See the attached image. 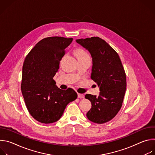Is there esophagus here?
Here are the masks:
<instances>
[{
	"label": "esophagus",
	"mask_w": 155,
	"mask_h": 155,
	"mask_svg": "<svg viewBox=\"0 0 155 155\" xmlns=\"http://www.w3.org/2000/svg\"><path fill=\"white\" fill-rule=\"evenodd\" d=\"M78 97L80 98V99H83V98L84 97V94H80V93H78Z\"/></svg>",
	"instance_id": "obj_1"
}]
</instances>
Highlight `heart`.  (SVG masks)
<instances>
[{
  "label": "heart",
  "mask_w": 155,
  "mask_h": 155,
  "mask_svg": "<svg viewBox=\"0 0 155 155\" xmlns=\"http://www.w3.org/2000/svg\"><path fill=\"white\" fill-rule=\"evenodd\" d=\"M75 54L77 57L78 59H81V58H87L89 57L88 54H87V53L83 50L81 48H78L75 51Z\"/></svg>",
  "instance_id": "b5f03b06"
}]
</instances>
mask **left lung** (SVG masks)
<instances>
[{
  "label": "left lung",
  "instance_id": "8db88e82",
  "mask_svg": "<svg viewBox=\"0 0 155 155\" xmlns=\"http://www.w3.org/2000/svg\"><path fill=\"white\" fill-rule=\"evenodd\" d=\"M76 41L89 51L93 59L91 78L99 87V96L86 94L91 102L88 120L103 124L113 119L122 106L126 89L124 69L118 53L103 39L92 37Z\"/></svg>",
  "mask_w": 155,
  "mask_h": 155
}]
</instances>
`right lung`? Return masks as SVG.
Listing matches in <instances>:
<instances>
[{
  "mask_svg": "<svg viewBox=\"0 0 155 155\" xmlns=\"http://www.w3.org/2000/svg\"><path fill=\"white\" fill-rule=\"evenodd\" d=\"M72 40L62 37L43 38L31 50L23 63L22 94L29 114L41 123L59 120L67 105L77 98L73 89L61 90L53 80L65 50Z\"/></svg>",
  "mask_w": 155,
  "mask_h": 155,
  "instance_id": "add662e5",
  "label": "right lung"
}]
</instances>
